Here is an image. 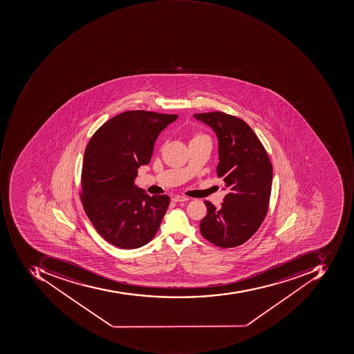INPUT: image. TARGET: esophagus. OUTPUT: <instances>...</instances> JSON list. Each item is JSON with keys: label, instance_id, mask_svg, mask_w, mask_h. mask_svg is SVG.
<instances>
[{"label": "esophagus", "instance_id": "1", "mask_svg": "<svg viewBox=\"0 0 354 354\" xmlns=\"http://www.w3.org/2000/svg\"><path fill=\"white\" fill-rule=\"evenodd\" d=\"M187 196H174V198H172V201L174 202H185L188 201Z\"/></svg>", "mask_w": 354, "mask_h": 354}]
</instances>
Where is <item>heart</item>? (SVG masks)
Wrapping results in <instances>:
<instances>
[{"instance_id":"b5f03b06","label":"heart","mask_w":354,"mask_h":354,"mask_svg":"<svg viewBox=\"0 0 354 354\" xmlns=\"http://www.w3.org/2000/svg\"><path fill=\"white\" fill-rule=\"evenodd\" d=\"M204 136H202V135H194V138H192V140H194V139H199V138H203Z\"/></svg>"}]
</instances>
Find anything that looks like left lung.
Wrapping results in <instances>:
<instances>
[{
  "label": "left lung",
  "mask_w": 354,
  "mask_h": 354,
  "mask_svg": "<svg viewBox=\"0 0 354 354\" xmlns=\"http://www.w3.org/2000/svg\"><path fill=\"white\" fill-rule=\"evenodd\" d=\"M194 117L217 135V176L227 190L219 209L204 202L207 214L201 220L200 231L217 247H239L257 233L266 217L272 165L259 137L245 121L222 111L194 113Z\"/></svg>",
  "instance_id": "obj_1"
}]
</instances>
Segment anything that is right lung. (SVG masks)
<instances>
[{"instance_id": "obj_1", "label": "right lung", "mask_w": 354, "mask_h": 354, "mask_svg": "<svg viewBox=\"0 0 354 354\" xmlns=\"http://www.w3.org/2000/svg\"><path fill=\"white\" fill-rule=\"evenodd\" d=\"M178 115L129 111L97 129L86 147L81 200L97 233L121 249L152 241L170 203L134 185L138 168L152 158L155 140Z\"/></svg>"}]
</instances>
